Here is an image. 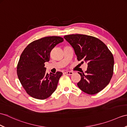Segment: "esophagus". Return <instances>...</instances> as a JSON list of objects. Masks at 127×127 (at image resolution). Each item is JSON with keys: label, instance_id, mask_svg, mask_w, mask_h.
Returning <instances> with one entry per match:
<instances>
[{"label": "esophagus", "instance_id": "esophagus-1", "mask_svg": "<svg viewBox=\"0 0 127 127\" xmlns=\"http://www.w3.org/2000/svg\"><path fill=\"white\" fill-rule=\"evenodd\" d=\"M64 73H65V74H66L67 75H72L73 73L71 71H66V72H65Z\"/></svg>", "mask_w": 127, "mask_h": 127}]
</instances>
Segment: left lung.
Returning <instances> with one entry per match:
<instances>
[{"label": "left lung", "mask_w": 127, "mask_h": 127, "mask_svg": "<svg viewBox=\"0 0 127 127\" xmlns=\"http://www.w3.org/2000/svg\"><path fill=\"white\" fill-rule=\"evenodd\" d=\"M64 38L74 49L78 61L88 63L86 73L78 72L81 79L78 88L85 93L95 95L109 83L114 71V57L105 44L95 37L72 34Z\"/></svg>", "instance_id": "left-lung-1"}]
</instances>
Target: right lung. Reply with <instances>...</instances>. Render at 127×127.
I'll use <instances>...</instances> for the list:
<instances>
[{"instance_id":"add662e5","label":"right lung","mask_w":127,"mask_h":127,"mask_svg":"<svg viewBox=\"0 0 127 127\" xmlns=\"http://www.w3.org/2000/svg\"><path fill=\"white\" fill-rule=\"evenodd\" d=\"M58 36L45 37L31 42L22 53L17 72L26 93L38 99H45L56 90L62 72L46 73L44 63L50 60V54L57 44L63 42Z\"/></svg>"}]
</instances>
